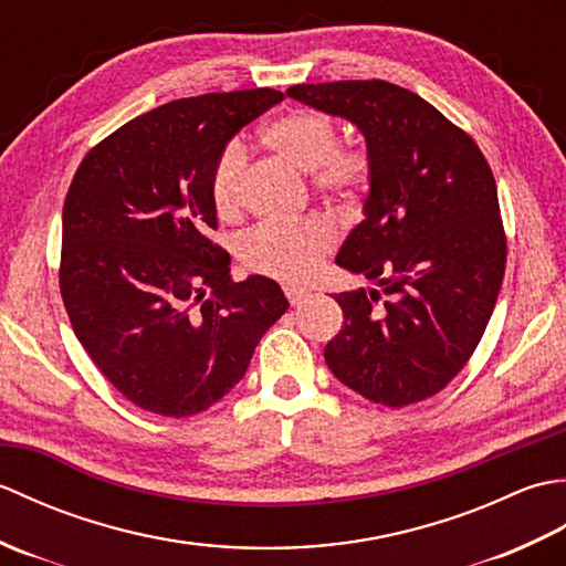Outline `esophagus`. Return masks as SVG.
Segmentation results:
<instances>
[{
  "label": "esophagus",
  "mask_w": 566,
  "mask_h": 566,
  "mask_svg": "<svg viewBox=\"0 0 566 566\" xmlns=\"http://www.w3.org/2000/svg\"><path fill=\"white\" fill-rule=\"evenodd\" d=\"M282 290H284V294H286V298H290L292 306L302 304L304 298L311 294V292L306 290V286H298V284H292V282H286V284L282 286Z\"/></svg>",
  "instance_id": "34e87169"
}]
</instances>
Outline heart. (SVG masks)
I'll return each mask as SVG.
<instances>
[{"label":"heart","mask_w":566,"mask_h":566,"mask_svg":"<svg viewBox=\"0 0 566 566\" xmlns=\"http://www.w3.org/2000/svg\"><path fill=\"white\" fill-rule=\"evenodd\" d=\"M262 146L276 158L311 172L316 191L333 199H355L369 177V155L363 148L338 146L333 118L316 109H294L262 128ZM248 155L231 143L216 160L211 201L226 221L238 219L245 207ZM335 245V228L318 216L302 221H270L250 231L240 243V260L250 272L274 280H306L321 258Z\"/></svg>","instance_id":"1"}]
</instances>
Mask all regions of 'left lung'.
I'll list each match as a JSON object with an SVG mask.
<instances>
[{"instance_id": "1", "label": "left lung", "mask_w": 566, "mask_h": 566, "mask_svg": "<svg viewBox=\"0 0 566 566\" xmlns=\"http://www.w3.org/2000/svg\"><path fill=\"white\" fill-rule=\"evenodd\" d=\"M292 99L359 128L369 155L365 221L335 262L379 290L335 294L326 345L345 387L391 408L448 387L476 350L506 270L496 179L476 143L399 84H294Z\"/></svg>"}]
</instances>
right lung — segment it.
Segmentation results:
<instances>
[{
	"mask_svg": "<svg viewBox=\"0 0 566 566\" xmlns=\"http://www.w3.org/2000/svg\"><path fill=\"white\" fill-rule=\"evenodd\" d=\"M282 99L243 90L163 104L94 146L72 177L60 294L94 365L143 411H207L290 308L270 276L233 282L231 255L209 240L216 160Z\"/></svg>",
	"mask_w": 566,
	"mask_h": 566,
	"instance_id": "1",
	"label": "right lung"
}]
</instances>
